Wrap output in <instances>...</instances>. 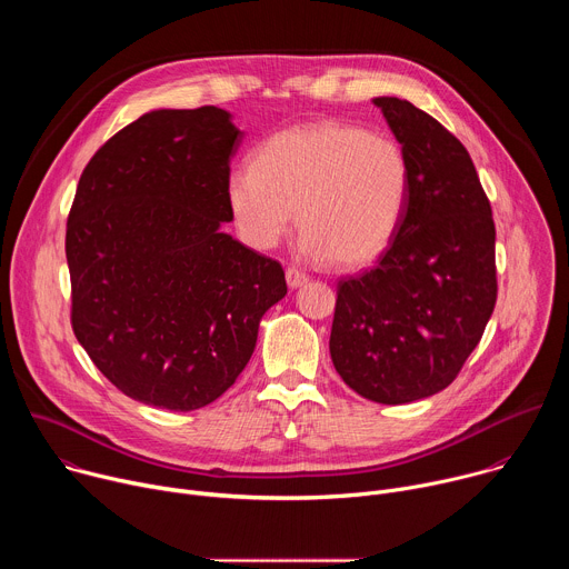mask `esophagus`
Wrapping results in <instances>:
<instances>
[{"mask_svg": "<svg viewBox=\"0 0 569 569\" xmlns=\"http://www.w3.org/2000/svg\"><path fill=\"white\" fill-rule=\"evenodd\" d=\"M286 281H288L290 288H301V286L308 281V274L301 272V270H297V268H288V270H286Z\"/></svg>", "mask_w": 569, "mask_h": 569, "instance_id": "34e87169", "label": "esophagus"}]
</instances>
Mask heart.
Returning <instances> with one entry per match:
<instances>
[{"label": "heart", "instance_id": "obj_1", "mask_svg": "<svg viewBox=\"0 0 569 569\" xmlns=\"http://www.w3.org/2000/svg\"><path fill=\"white\" fill-rule=\"evenodd\" d=\"M412 167L402 146L340 121L301 123L268 137L252 169H233L224 196L248 246L270 250L299 218L301 252L365 266L408 213Z\"/></svg>", "mask_w": 569, "mask_h": 569}]
</instances>
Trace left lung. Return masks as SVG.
Instances as JSON below:
<instances>
[{
    "label": "left lung",
    "instance_id": "8db88e82",
    "mask_svg": "<svg viewBox=\"0 0 569 569\" xmlns=\"http://www.w3.org/2000/svg\"><path fill=\"white\" fill-rule=\"evenodd\" d=\"M412 167L405 220L371 270L338 283L331 360L360 396L400 405L446 389L496 297V224L472 159L437 119L378 97Z\"/></svg>",
    "mask_w": 569,
    "mask_h": 569
}]
</instances>
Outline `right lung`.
<instances>
[{"label":"right lung","instance_id":"obj_1","mask_svg":"<svg viewBox=\"0 0 569 569\" xmlns=\"http://www.w3.org/2000/svg\"><path fill=\"white\" fill-rule=\"evenodd\" d=\"M242 141L227 110H150L80 176L67 220L71 327L126 396L171 412L213 402L250 362L283 268L224 233Z\"/></svg>","mask_w":569,"mask_h":569}]
</instances>
